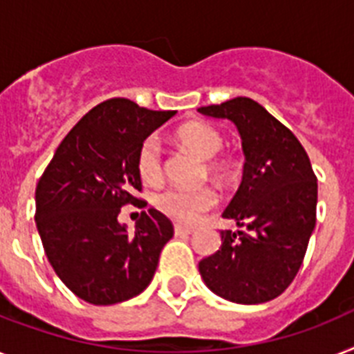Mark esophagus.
Segmentation results:
<instances>
[{"label": "esophagus", "instance_id": "esophagus-1", "mask_svg": "<svg viewBox=\"0 0 354 354\" xmlns=\"http://www.w3.org/2000/svg\"><path fill=\"white\" fill-rule=\"evenodd\" d=\"M191 232H192L191 227L180 225V223H176V225H174V234H178V236H185V234H191Z\"/></svg>", "mask_w": 354, "mask_h": 354}]
</instances>
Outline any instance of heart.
Segmentation results:
<instances>
[{
  "label": "heart",
  "instance_id": "heart-1",
  "mask_svg": "<svg viewBox=\"0 0 354 354\" xmlns=\"http://www.w3.org/2000/svg\"><path fill=\"white\" fill-rule=\"evenodd\" d=\"M176 140L187 151L205 160L207 174L214 180H225L232 172L234 160L229 154H220L223 149V136L216 127L205 122L183 123L176 131ZM138 174L149 185H158L163 178V152L156 136H149L138 149ZM218 196L211 187H202L196 191L183 189H165L154 196L158 211L182 223H196L205 212L216 207Z\"/></svg>",
  "mask_w": 354,
  "mask_h": 354
}]
</instances>
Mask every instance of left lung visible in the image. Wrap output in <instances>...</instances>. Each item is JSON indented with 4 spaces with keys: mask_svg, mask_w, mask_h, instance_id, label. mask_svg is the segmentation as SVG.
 <instances>
[{
    "mask_svg": "<svg viewBox=\"0 0 354 354\" xmlns=\"http://www.w3.org/2000/svg\"><path fill=\"white\" fill-rule=\"evenodd\" d=\"M198 112L238 127L245 154L242 183L223 211L247 231H222V247L200 261L212 292L236 304L280 297L297 277L317 223L318 183L306 149L251 97Z\"/></svg>",
    "mask_w": 354,
    "mask_h": 354,
    "instance_id": "8db88e82",
    "label": "left lung"
}]
</instances>
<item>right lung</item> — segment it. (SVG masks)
Masks as SVG:
<instances>
[{"label":"right lung","mask_w":354,"mask_h":354,"mask_svg":"<svg viewBox=\"0 0 354 354\" xmlns=\"http://www.w3.org/2000/svg\"><path fill=\"white\" fill-rule=\"evenodd\" d=\"M176 111H149L111 97L85 114L63 138L36 187V225L59 280L77 298L112 306L151 283L172 222L143 211L127 232L118 214L142 202L136 156L143 140Z\"/></svg>","instance_id":"1"}]
</instances>
